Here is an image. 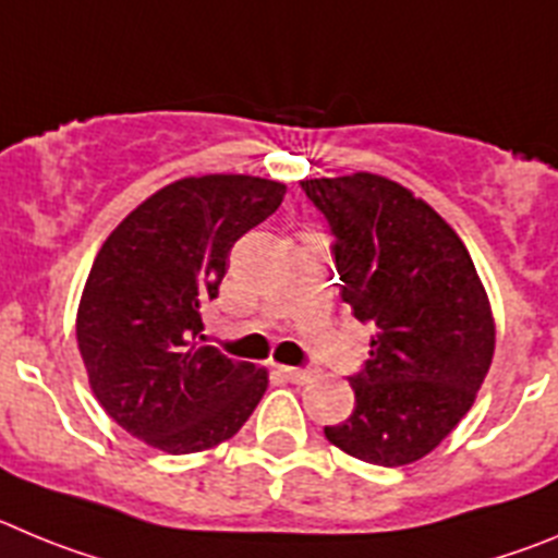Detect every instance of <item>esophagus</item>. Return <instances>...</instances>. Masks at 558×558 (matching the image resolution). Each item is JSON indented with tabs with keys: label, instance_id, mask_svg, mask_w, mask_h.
<instances>
[{
	"label": "esophagus",
	"instance_id": "esophagus-1",
	"mask_svg": "<svg viewBox=\"0 0 558 558\" xmlns=\"http://www.w3.org/2000/svg\"><path fill=\"white\" fill-rule=\"evenodd\" d=\"M280 375H283L286 380H291V384H305V380H311V369H300V366H280Z\"/></svg>",
	"mask_w": 558,
	"mask_h": 558
}]
</instances>
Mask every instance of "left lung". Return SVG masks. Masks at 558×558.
Masks as SVG:
<instances>
[{
  "label": "left lung",
  "mask_w": 558,
  "mask_h": 558,
  "mask_svg": "<svg viewBox=\"0 0 558 558\" xmlns=\"http://www.w3.org/2000/svg\"><path fill=\"white\" fill-rule=\"evenodd\" d=\"M328 219L341 300L375 325L350 375L353 414L330 445L378 466L423 459L459 425L489 373L495 323L475 264L445 219L380 174L300 180Z\"/></svg>",
  "instance_id": "obj_1"
}]
</instances>
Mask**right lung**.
Listing matches in <instances>:
<instances>
[{
	"mask_svg": "<svg viewBox=\"0 0 558 558\" xmlns=\"http://www.w3.org/2000/svg\"><path fill=\"white\" fill-rule=\"evenodd\" d=\"M283 194V183L250 174L183 178L108 235L85 280L77 344L94 395L128 434L183 456L250 420L267 369L203 348L199 305L219 294L233 244Z\"/></svg>",
	"mask_w": 558,
	"mask_h": 558,
	"instance_id": "obj_1",
	"label": "right lung"
}]
</instances>
